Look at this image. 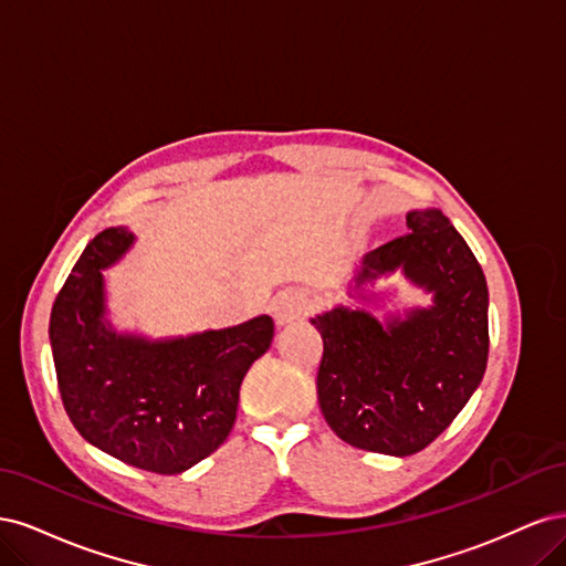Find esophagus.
<instances>
[{
	"label": "esophagus",
	"mask_w": 566,
	"mask_h": 566,
	"mask_svg": "<svg viewBox=\"0 0 566 566\" xmlns=\"http://www.w3.org/2000/svg\"><path fill=\"white\" fill-rule=\"evenodd\" d=\"M312 312V300L304 293H285L273 304V318L279 325L302 321L306 314Z\"/></svg>",
	"instance_id": "obj_1"
}]
</instances>
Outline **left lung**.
Instances as JSON below:
<instances>
[{
    "mask_svg": "<svg viewBox=\"0 0 566 566\" xmlns=\"http://www.w3.org/2000/svg\"><path fill=\"white\" fill-rule=\"evenodd\" d=\"M406 235L366 254L356 290L401 269L434 293L430 310L387 325L337 306L312 318L323 337L318 403L331 430L356 449L413 455L470 401L489 358L484 271L449 217L416 210Z\"/></svg>",
    "mask_w": 566,
    "mask_h": 566,
    "instance_id": "obj_1",
    "label": "left lung"
}]
</instances>
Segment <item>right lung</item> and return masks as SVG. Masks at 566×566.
<instances>
[{
  "label": "right lung",
  "instance_id": "1",
  "mask_svg": "<svg viewBox=\"0 0 566 566\" xmlns=\"http://www.w3.org/2000/svg\"><path fill=\"white\" fill-rule=\"evenodd\" d=\"M106 229L84 248L49 321L59 391L75 430L96 449L156 474H179L233 430L248 368L273 339L271 316L224 331L148 342L104 323V276L132 245Z\"/></svg>",
  "mask_w": 566,
  "mask_h": 566
}]
</instances>
